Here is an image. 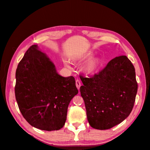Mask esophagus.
<instances>
[{
    "mask_svg": "<svg viewBox=\"0 0 150 150\" xmlns=\"http://www.w3.org/2000/svg\"><path fill=\"white\" fill-rule=\"evenodd\" d=\"M76 87L78 88V89H79L80 86H81V81L78 79H77L76 80Z\"/></svg>",
    "mask_w": 150,
    "mask_h": 150,
    "instance_id": "esophagus-1",
    "label": "esophagus"
}]
</instances>
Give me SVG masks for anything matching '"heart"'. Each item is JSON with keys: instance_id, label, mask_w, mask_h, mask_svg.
<instances>
[{"instance_id": "obj_1", "label": "heart", "mask_w": 150, "mask_h": 150, "mask_svg": "<svg viewBox=\"0 0 150 150\" xmlns=\"http://www.w3.org/2000/svg\"><path fill=\"white\" fill-rule=\"evenodd\" d=\"M66 64L67 66H69V62L66 61ZM98 66V61L97 60H96V59L91 60L87 63V64H86L84 69H85L86 71H87L88 72H93L97 69Z\"/></svg>"}]
</instances>
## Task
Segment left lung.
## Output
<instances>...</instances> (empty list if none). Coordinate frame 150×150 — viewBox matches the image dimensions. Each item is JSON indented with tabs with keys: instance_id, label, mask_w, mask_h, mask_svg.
I'll return each mask as SVG.
<instances>
[{
	"instance_id": "obj_1",
	"label": "left lung",
	"mask_w": 150,
	"mask_h": 150,
	"mask_svg": "<svg viewBox=\"0 0 150 150\" xmlns=\"http://www.w3.org/2000/svg\"><path fill=\"white\" fill-rule=\"evenodd\" d=\"M80 92L90 126L108 129L118 125L133 110L138 84L134 66L126 56L112 59L93 76H80Z\"/></svg>"
}]
</instances>
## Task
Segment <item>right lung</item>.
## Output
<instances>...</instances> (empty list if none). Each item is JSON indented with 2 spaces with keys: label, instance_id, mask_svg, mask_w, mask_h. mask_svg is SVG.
<instances>
[{
  "label": "right lung",
  "instance_id": "add662e5",
  "mask_svg": "<svg viewBox=\"0 0 150 150\" xmlns=\"http://www.w3.org/2000/svg\"><path fill=\"white\" fill-rule=\"evenodd\" d=\"M16 99L29 123L45 131L64 126L67 108L78 93L73 76L64 78L38 45L31 46L17 66Z\"/></svg>",
  "mask_w": 150,
  "mask_h": 150
}]
</instances>
